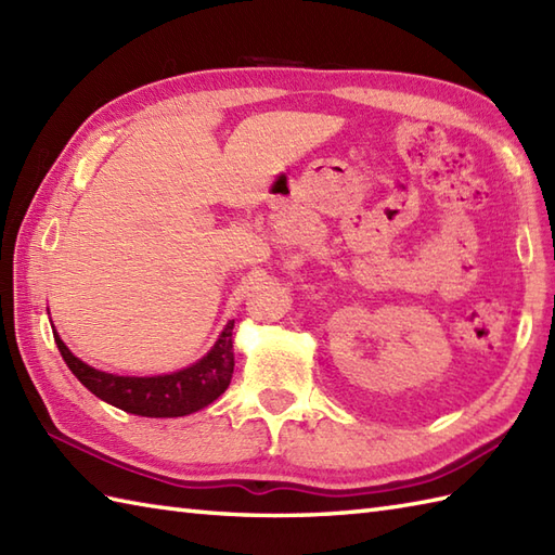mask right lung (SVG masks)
Instances as JSON below:
<instances>
[{
    "label": "right lung",
    "instance_id": "right-lung-1",
    "mask_svg": "<svg viewBox=\"0 0 555 555\" xmlns=\"http://www.w3.org/2000/svg\"><path fill=\"white\" fill-rule=\"evenodd\" d=\"M54 344L76 379L104 403L140 417H185L207 408L227 391L233 376V322L209 348L207 356L171 374L121 376L90 367L66 348L52 324Z\"/></svg>",
    "mask_w": 555,
    "mask_h": 555
}]
</instances>
